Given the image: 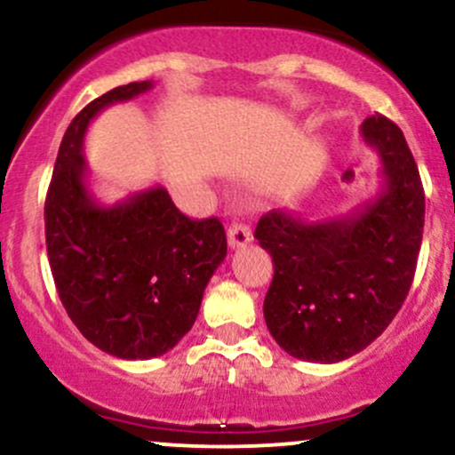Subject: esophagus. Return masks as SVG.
Returning <instances> with one entry per match:
<instances>
[{
    "label": "esophagus",
    "mask_w": 455,
    "mask_h": 455,
    "mask_svg": "<svg viewBox=\"0 0 455 455\" xmlns=\"http://www.w3.org/2000/svg\"><path fill=\"white\" fill-rule=\"evenodd\" d=\"M228 241L232 249L245 247L247 243L253 241V234H251V229H249V226H243V223H232L228 229Z\"/></svg>",
    "instance_id": "1"
}]
</instances>
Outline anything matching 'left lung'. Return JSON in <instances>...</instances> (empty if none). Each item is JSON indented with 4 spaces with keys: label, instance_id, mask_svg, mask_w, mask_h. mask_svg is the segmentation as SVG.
Here are the masks:
<instances>
[{
    "label": "left lung",
    "instance_id": "1",
    "mask_svg": "<svg viewBox=\"0 0 455 455\" xmlns=\"http://www.w3.org/2000/svg\"><path fill=\"white\" fill-rule=\"evenodd\" d=\"M360 132L382 164L373 199L321 221L271 210L253 234L273 258L268 331L307 363H340L373 343L402 307L421 249L425 195L403 132L382 115Z\"/></svg>",
    "mask_w": 455,
    "mask_h": 455
}]
</instances>
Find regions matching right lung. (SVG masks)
Instances as JSON below:
<instances>
[{
    "mask_svg": "<svg viewBox=\"0 0 455 455\" xmlns=\"http://www.w3.org/2000/svg\"><path fill=\"white\" fill-rule=\"evenodd\" d=\"M149 89L151 80L116 86L71 121L45 199L47 256L62 306L86 340L124 360L158 358L184 339L228 253L221 221L184 217L160 184L112 206L91 193L82 154L91 121Z\"/></svg>",
    "mask_w": 455,
    "mask_h": 455,
    "instance_id": "1",
    "label": "right lung"
}]
</instances>
